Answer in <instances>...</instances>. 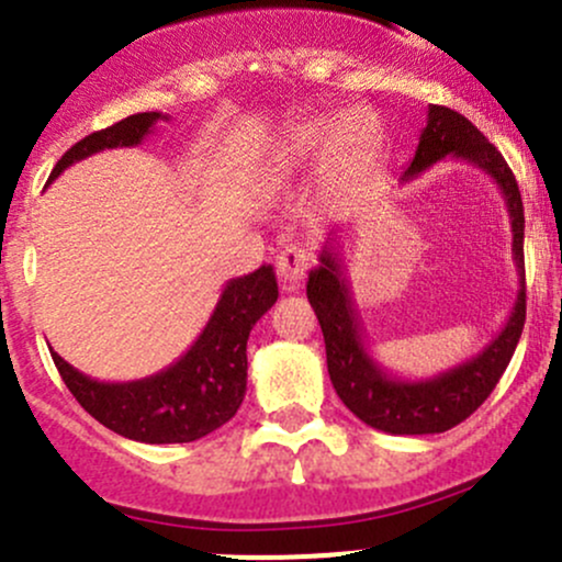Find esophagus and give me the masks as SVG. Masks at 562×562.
I'll return each instance as SVG.
<instances>
[{"instance_id": "obj_1", "label": "esophagus", "mask_w": 562, "mask_h": 562, "mask_svg": "<svg viewBox=\"0 0 562 562\" xmlns=\"http://www.w3.org/2000/svg\"><path fill=\"white\" fill-rule=\"evenodd\" d=\"M310 266H313V255H310V249H304L302 245L285 247L280 252V258H277V271H280V280L285 282L288 288L302 285Z\"/></svg>"}]
</instances>
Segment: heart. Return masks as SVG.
Segmentation results:
<instances>
[{
	"instance_id": "1",
	"label": "heart",
	"mask_w": 562,
	"mask_h": 562,
	"mask_svg": "<svg viewBox=\"0 0 562 562\" xmlns=\"http://www.w3.org/2000/svg\"><path fill=\"white\" fill-rule=\"evenodd\" d=\"M331 144V155L339 166L359 162L378 146V122L367 111H350L339 119H313L293 127L269 157L274 171H293Z\"/></svg>"
}]
</instances>
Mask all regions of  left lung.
Segmentation results:
<instances>
[{
  "instance_id": "1",
  "label": "left lung",
  "mask_w": 562,
  "mask_h": 562,
  "mask_svg": "<svg viewBox=\"0 0 562 562\" xmlns=\"http://www.w3.org/2000/svg\"><path fill=\"white\" fill-rule=\"evenodd\" d=\"M443 157L464 160L492 176L512 217L519 293L503 331L479 356L427 381H402L389 375L364 345V331L339 258V241L334 236L323 245L321 263L310 271L307 282V299L326 342L328 378L339 400L361 422L389 435H435L462 424L497 386L525 328V209L517 179L501 151L470 119L446 105H429L427 127L422 130L416 157L402 173V181L416 179Z\"/></svg>"
}]
</instances>
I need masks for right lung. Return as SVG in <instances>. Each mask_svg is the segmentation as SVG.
Here are the masks:
<instances>
[{
	"label": "right lung",
	"instance_id": "right-lung-1",
	"mask_svg": "<svg viewBox=\"0 0 562 562\" xmlns=\"http://www.w3.org/2000/svg\"><path fill=\"white\" fill-rule=\"evenodd\" d=\"M160 111L133 113L111 127L78 140L61 155L50 179L72 162L103 149L138 146L162 122ZM277 277L271 266L236 277L223 288L217 307L201 337L179 361L157 375L130 383H103L83 375L50 350L61 381L78 405L116 435L138 443H190L223 427L236 416L247 391V339L260 315L277 302Z\"/></svg>",
	"mask_w": 562,
	"mask_h": 562
}]
</instances>
